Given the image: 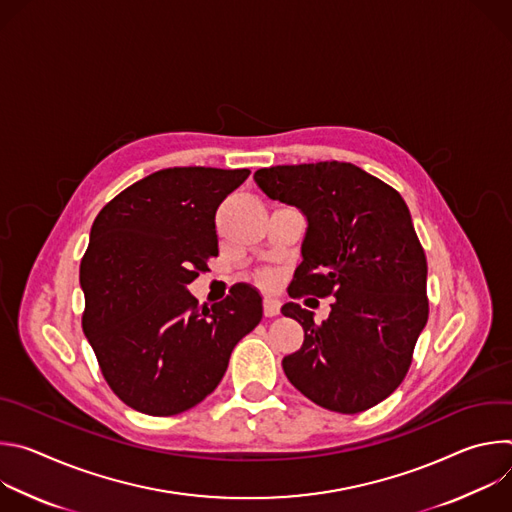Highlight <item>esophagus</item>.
I'll return each mask as SVG.
<instances>
[{
  "instance_id": "34e87169",
  "label": "esophagus",
  "mask_w": 512,
  "mask_h": 512,
  "mask_svg": "<svg viewBox=\"0 0 512 512\" xmlns=\"http://www.w3.org/2000/svg\"><path fill=\"white\" fill-rule=\"evenodd\" d=\"M279 308H281V302L273 296H265V302H263V310H265V316L273 318L279 314Z\"/></svg>"
}]
</instances>
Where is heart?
Returning a JSON list of instances; mask_svg holds the SVG:
<instances>
[{
	"label": "heart",
	"mask_w": 512,
	"mask_h": 512,
	"mask_svg": "<svg viewBox=\"0 0 512 512\" xmlns=\"http://www.w3.org/2000/svg\"><path fill=\"white\" fill-rule=\"evenodd\" d=\"M265 281H269V275H265Z\"/></svg>",
	"instance_id": "1"
}]
</instances>
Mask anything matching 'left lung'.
I'll list each match as a JSON object with an SVG mask.
<instances>
[{
  "label": "left lung",
  "instance_id": "left-lung-1",
  "mask_svg": "<svg viewBox=\"0 0 512 512\" xmlns=\"http://www.w3.org/2000/svg\"><path fill=\"white\" fill-rule=\"evenodd\" d=\"M255 182L308 221L287 294L334 296L322 324L283 304L304 328L302 348L281 362L289 383L330 411L371 409L405 379L427 322V261L405 200L348 162L261 168Z\"/></svg>",
  "mask_w": 512,
  "mask_h": 512
}]
</instances>
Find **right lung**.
<instances>
[{"mask_svg":"<svg viewBox=\"0 0 512 512\" xmlns=\"http://www.w3.org/2000/svg\"><path fill=\"white\" fill-rule=\"evenodd\" d=\"M249 174L166 168L125 188L95 218L81 263L83 330L105 381L135 411L166 417L198 405L263 318L249 283L210 308L188 291L218 255V204Z\"/></svg>","mask_w":512,"mask_h":512,"instance_id":"add662e5","label":"right lung"}]
</instances>
